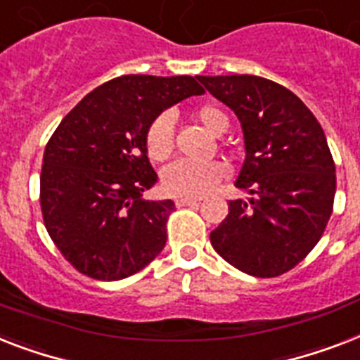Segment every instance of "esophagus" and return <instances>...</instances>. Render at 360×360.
I'll list each match as a JSON object with an SVG mask.
<instances>
[{"label":"esophagus","instance_id":"esophagus-1","mask_svg":"<svg viewBox=\"0 0 360 360\" xmlns=\"http://www.w3.org/2000/svg\"><path fill=\"white\" fill-rule=\"evenodd\" d=\"M201 200H198V198H177L175 200V205L177 207H188V205H198Z\"/></svg>","mask_w":360,"mask_h":360}]
</instances>
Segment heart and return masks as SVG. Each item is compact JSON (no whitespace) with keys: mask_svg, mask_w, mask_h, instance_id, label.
I'll return each instance as SVG.
<instances>
[{"mask_svg":"<svg viewBox=\"0 0 360 360\" xmlns=\"http://www.w3.org/2000/svg\"><path fill=\"white\" fill-rule=\"evenodd\" d=\"M209 133L224 134L227 129V116L214 105H201L192 112ZM146 155L153 162H165L174 151V120L170 112L159 114L148 125L144 134ZM227 168L221 162L194 165L188 160H177L162 174V186L174 198H201L226 179Z\"/></svg>","mask_w":360,"mask_h":360,"instance_id":"obj_1","label":"heart"}]
</instances>
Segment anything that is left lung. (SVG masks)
<instances>
[{"mask_svg":"<svg viewBox=\"0 0 360 360\" xmlns=\"http://www.w3.org/2000/svg\"><path fill=\"white\" fill-rule=\"evenodd\" d=\"M198 79L240 120L246 160L236 186L253 194L229 201L210 244L244 274L281 276L311 253L331 218L337 174L322 125L302 99L270 79Z\"/></svg>","mask_w":360,"mask_h":360,"instance_id":"8db88e82","label":"left lung"}]
</instances>
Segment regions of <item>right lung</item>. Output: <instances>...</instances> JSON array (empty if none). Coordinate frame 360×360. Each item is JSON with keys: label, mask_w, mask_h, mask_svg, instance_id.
Listing matches in <instances>:
<instances>
[{"label": "right lung", "mask_w": 360, "mask_h": 360, "mask_svg": "<svg viewBox=\"0 0 360 360\" xmlns=\"http://www.w3.org/2000/svg\"><path fill=\"white\" fill-rule=\"evenodd\" d=\"M203 92L190 75H122L58 124L44 151L40 209L51 240L79 274L118 281L162 251L174 201L142 200L157 183L144 134L162 110Z\"/></svg>", "instance_id": "1"}]
</instances>
